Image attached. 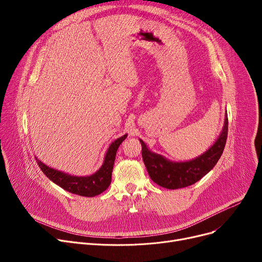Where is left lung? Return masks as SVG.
<instances>
[{"instance_id": "1", "label": "left lung", "mask_w": 262, "mask_h": 262, "mask_svg": "<svg viewBox=\"0 0 262 262\" xmlns=\"http://www.w3.org/2000/svg\"><path fill=\"white\" fill-rule=\"evenodd\" d=\"M228 132V118L226 115L223 130L214 144L200 157L186 162H172L161 155L148 150L145 143L140 140L142 146V159L152 181L167 189H180L199 182L207 174L221 157Z\"/></svg>"}]
</instances>
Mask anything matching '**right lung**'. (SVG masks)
<instances>
[{
	"label": "right lung",
	"instance_id": "right-lung-1",
	"mask_svg": "<svg viewBox=\"0 0 262 262\" xmlns=\"http://www.w3.org/2000/svg\"><path fill=\"white\" fill-rule=\"evenodd\" d=\"M126 137L127 135H124L110 144L106 153L103 166L98 172H95L90 176L78 177L68 175L60 171L49 168L38 158H36V161L41 171L45 173V175L62 189L81 196H95L104 192L109 187L110 183H112V173L114 169L117 150L122 141Z\"/></svg>",
	"mask_w": 262,
	"mask_h": 262
}]
</instances>
